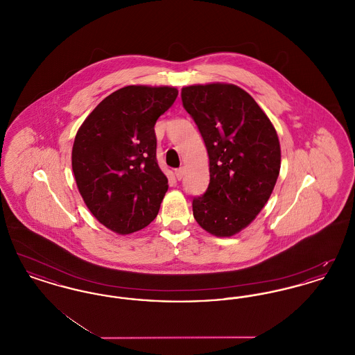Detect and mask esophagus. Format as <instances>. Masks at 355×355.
Here are the masks:
<instances>
[{
  "instance_id": "1",
  "label": "esophagus",
  "mask_w": 355,
  "mask_h": 355,
  "mask_svg": "<svg viewBox=\"0 0 355 355\" xmlns=\"http://www.w3.org/2000/svg\"><path fill=\"white\" fill-rule=\"evenodd\" d=\"M184 173H185L184 168H180V169L175 170V177H177V180H178V181H180V180H182Z\"/></svg>"
}]
</instances>
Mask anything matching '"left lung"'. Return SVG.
Returning a JSON list of instances; mask_svg holds the SVG:
<instances>
[{
	"label": "left lung",
	"instance_id": "1",
	"mask_svg": "<svg viewBox=\"0 0 355 355\" xmlns=\"http://www.w3.org/2000/svg\"><path fill=\"white\" fill-rule=\"evenodd\" d=\"M182 103L209 154L210 182L193 198V216L207 233L232 236L269 201L281 169V148L269 117L233 84L182 87Z\"/></svg>",
	"mask_w": 355,
	"mask_h": 355
}]
</instances>
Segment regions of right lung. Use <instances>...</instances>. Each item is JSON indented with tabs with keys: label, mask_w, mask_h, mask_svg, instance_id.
<instances>
[{
	"label": "right lung",
	"mask_w": 355,
	"mask_h": 355,
	"mask_svg": "<svg viewBox=\"0 0 355 355\" xmlns=\"http://www.w3.org/2000/svg\"><path fill=\"white\" fill-rule=\"evenodd\" d=\"M178 96L173 86L129 85L102 100L80 126L71 150L78 191L90 213L117 234L152 222L168 191L154 125Z\"/></svg>",
	"instance_id": "right-lung-1"
}]
</instances>
